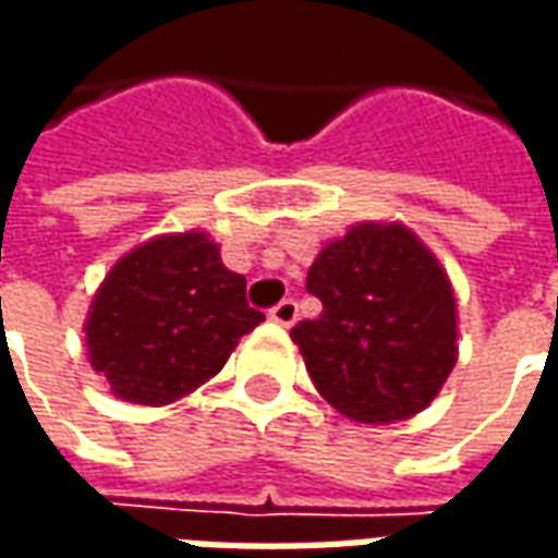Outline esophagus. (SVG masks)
<instances>
[{"label": "esophagus", "instance_id": "34e87169", "mask_svg": "<svg viewBox=\"0 0 558 558\" xmlns=\"http://www.w3.org/2000/svg\"><path fill=\"white\" fill-rule=\"evenodd\" d=\"M268 319L271 323H278V326L290 328L295 319H299V304L292 302V299H283L280 304H275L271 311H268Z\"/></svg>", "mask_w": 558, "mask_h": 558}]
</instances>
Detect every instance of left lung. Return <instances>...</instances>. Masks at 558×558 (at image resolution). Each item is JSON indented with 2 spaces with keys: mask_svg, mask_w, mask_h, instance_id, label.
Segmentation results:
<instances>
[{
  "mask_svg": "<svg viewBox=\"0 0 558 558\" xmlns=\"http://www.w3.org/2000/svg\"><path fill=\"white\" fill-rule=\"evenodd\" d=\"M307 292L323 314L290 335L335 410L388 424L439 395L457 362L454 292L407 227H352L316 256Z\"/></svg>",
  "mask_w": 558,
  "mask_h": 558,
  "instance_id": "obj_1",
  "label": "left lung"
}]
</instances>
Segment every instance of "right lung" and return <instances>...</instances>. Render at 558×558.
I'll return each instance as SVG.
<instances>
[{
    "label": "right lung",
    "instance_id": "right-lung-1",
    "mask_svg": "<svg viewBox=\"0 0 558 558\" xmlns=\"http://www.w3.org/2000/svg\"><path fill=\"white\" fill-rule=\"evenodd\" d=\"M244 290V275L220 263L218 244L203 232L146 242L116 263L92 302V367L131 403L184 398L266 319Z\"/></svg>",
    "mask_w": 558,
    "mask_h": 558
}]
</instances>
